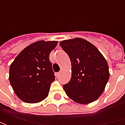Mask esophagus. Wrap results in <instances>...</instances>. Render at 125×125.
<instances>
[{
	"label": "esophagus",
	"instance_id": "esophagus-1",
	"mask_svg": "<svg viewBox=\"0 0 125 125\" xmlns=\"http://www.w3.org/2000/svg\"><path fill=\"white\" fill-rule=\"evenodd\" d=\"M60 73H61L60 72H58V73H56V76H58H58H60Z\"/></svg>",
	"mask_w": 125,
	"mask_h": 125
}]
</instances>
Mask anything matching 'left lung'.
<instances>
[{"instance_id": "obj_1", "label": "left lung", "mask_w": 125, "mask_h": 125, "mask_svg": "<svg viewBox=\"0 0 125 125\" xmlns=\"http://www.w3.org/2000/svg\"><path fill=\"white\" fill-rule=\"evenodd\" d=\"M72 64V77L63 85L67 95L75 102L88 104L101 96L110 74L107 61L96 46L82 38L60 42Z\"/></svg>"}]
</instances>
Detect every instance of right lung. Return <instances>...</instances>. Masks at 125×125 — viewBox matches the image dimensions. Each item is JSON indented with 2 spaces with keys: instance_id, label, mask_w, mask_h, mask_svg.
I'll return each instance as SVG.
<instances>
[{
  "instance_id": "add662e5",
  "label": "right lung",
  "mask_w": 125,
  "mask_h": 125,
  "mask_svg": "<svg viewBox=\"0 0 125 125\" xmlns=\"http://www.w3.org/2000/svg\"><path fill=\"white\" fill-rule=\"evenodd\" d=\"M58 41L34 42L17 55L10 67L14 92L24 102L38 103L47 97L55 76L49 55Z\"/></svg>"
}]
</instances>
